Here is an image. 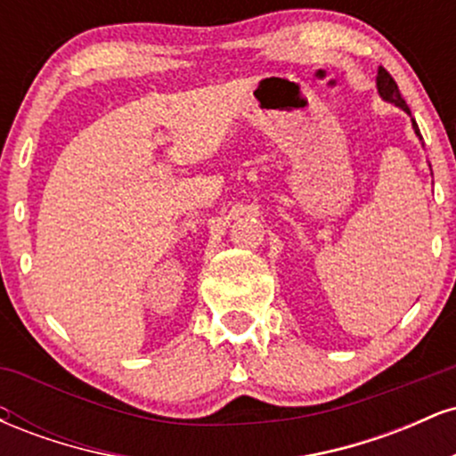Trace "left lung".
<instances>
[{"instance_id":"left-lung-1","label":"left lung","mask_w":456,"mask_h":456,"mask_svg":"<svg viewBox=\"0 0 456 456\" xmlns=\"http://www.w3.org/2000/svg\"><path fill=\"white\" fill-rule=\"evenodd\" d=\"M378 90H379V96L384 98V101L395 102L396 107L403 109V111L410 113V107H407L405 98L401 96L399 86H396V81H395V78H392V75H390L388 70H386L384 66H379V72H378ZM411 122H413V119H411ZM413 128H416V134H418V137H420V130H418V124L416 122H413Z\"/></svg>"}]
</instances>
